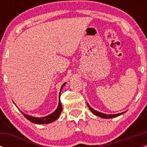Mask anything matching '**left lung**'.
I'll return each mask as SVG.
<instances>
[{
    "mask_svg": "<svg viewBox=\"0 0 147 147\" xmlns=\"http://www.w3.org/2000/svg\"><path fill=\"white\" fill-rule=\"evenodd\" d=\"M87 105H88V107L89 109L91 110V112H92L93 114H94L95 115H97V116L100 117H102V118H104V119H110V118H113V117H117V116H119V115H122L123 113H124V112H121V113H119V114H115V115H107V114H104V113H102V112H97V111L94 110V109H92V108L90 106V105L87 104Z\"/></svg>",
    "mask_w": 147,
    "mask_h": 147,
    "instance_id": "1",
    "label": "left lung"
}]
</instances>
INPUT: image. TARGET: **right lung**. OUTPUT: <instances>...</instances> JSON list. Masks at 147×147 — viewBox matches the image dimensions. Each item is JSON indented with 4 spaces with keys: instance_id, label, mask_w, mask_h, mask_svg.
I'll return each instance as SVG.
<instances>
[{
    "instance_id": "right-lung-1",
    "label": "right lung",
    "mask_w": 147,
    "mask_h": 147,
    "mask_svg": "<svg viewBox=\"0 0 147 147\" xmlns=\"http://www.w3.org/2000/svg\"><path fill=\"white\" fill-rule=\"evenodd\" d=\"M65 84V83H64V84L62 85L60 92H61L62 89L63 88ZM62 110H63V107H62L61 102H60V100H59L58 107H57V108L56 109V110L54 112H53L52 114H50V115H47V116L46 117H35L30 116V115H26V114H24L23 112H22V114L24 115V117L26 118V119L29 120V121H30L31 122L35 123V124H49V123H51L53 122V121H55V120L60 117Z\"/></svg>"
}]
</instances>
